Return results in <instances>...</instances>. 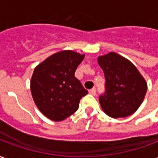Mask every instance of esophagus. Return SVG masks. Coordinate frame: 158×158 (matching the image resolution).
I'll use <instances>...</instances> for the list:
<instances>
[{
  "instance_id": "34e87169",
  "label": "esophagus",
  "mask_w": 158,
  "mask_h": 158,
  "mask_svg": "<svg viewBox=\"0 0 158 158\" xmlns=\"http://www.w3.org/2000/svg\"><path fill=\"white\" fill-rule=\"evenodd\" d=\"M89 93L90 94V95H93V96H95V95H96V88H92L91 89H89Z\"/></svg>"
}]
</instances>
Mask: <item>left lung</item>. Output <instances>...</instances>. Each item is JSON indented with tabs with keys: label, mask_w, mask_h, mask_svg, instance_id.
Returning <instances> with one entry per match:
<instances>
[{
	"label": "left lung",
	"mask_w": 158,
	"mask_h": 158,
	"mask_svg": "<svg viewBox=\"0 0 158 158\" xmlns=\"http://www.w3.org/2000/svg\"><path fill=\"white\" fill-rule=\"evenodd\" d=\"M97 62L106 79V92L99 97L104 113L113 118L133 114L147 90L143 76L129 60L115 52L98 56Z\"/></svg>",
	"instance_id": "obj_1"
}]
</instances>
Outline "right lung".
<instances>
[{
    "label": "right lung",
    "instance_id": "1",
    "mask_svg": "<svg viewBox=\"0 0 158 158\" xmlns=\"http://www.w3.org/2000/svg\"><path fill=\"white\" fill-rule=\"evenodd\" d=\"M85 55L73 51L56 52L36 67L30 90L38 109L52 121H62L78 110L88 93L74 73Z\"/></svg>",
    "mask_w": 158,
    "mask_h": 158
}]
</instances>
